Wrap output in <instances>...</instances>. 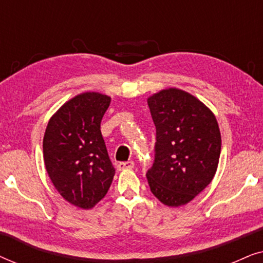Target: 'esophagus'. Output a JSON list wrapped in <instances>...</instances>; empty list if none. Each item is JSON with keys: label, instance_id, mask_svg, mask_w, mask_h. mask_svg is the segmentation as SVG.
Segmentation results:
<instances>
[{"label": "esophagus", "instance_id": "1", "mask_svg": "<svg viewBox=\"0 0 263 263\" xmlns=\"http://www.w3.org/2000/svg\"><path fill=\"white\" fill-rule=\"evenodd\" d=\"M134 161L129 160V161H121V163L117 164V170L118 171H123V170H130V168L134 167Z\"/></svg>", "mask_w": 263, "mask_h": 263}]
</instances>
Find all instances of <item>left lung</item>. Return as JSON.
<instances>
[{"mask_svg": "<svg viewBox=\"0 0 263 263\" xmlns=\"http://www.w3.org/2000/svg\"><path fill=\"white\" fill-rule=\"evenodd\" d=\"M147 103L157 130L154 163L146 174L151 192L168 207L186 204L217 172L221 151L217 118L178 88L161 89Z\"/></svg>", "mask_w": 263, "mask_h": 263, "instance_id": "left-lung-1", "label": "left lung"}]
</instances>
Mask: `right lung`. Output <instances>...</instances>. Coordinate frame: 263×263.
Listing matches in <instances>:
<instances>
[{"instance_id": "add662e5", "label": "right lung", "mask_w": 263, "mask_h": 263, "mask_svg": "<svg viewBox=\"0 0 263 263\" xmlns=\"http://www.w3.org/2000/svg\"><path fill=\"white\" fill-rule=\"evenodd\" d=\"M109 96L85 92L68 100L50 118L43 139L45 168L53 186L68 202L82 210L106 195L115 176L100 122Z\"/></svg>"}]
</instances>
